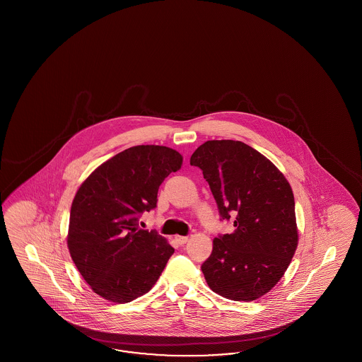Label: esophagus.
Here are the masks:
<instances>
[{"label":"esophagus","instance_id":"esophagus-1","mask_svg":"<svg viewBox=\"0 0 362 362\" xmlns=\"http://www.w3.org/2000/svg\"><path fill=\"white\" fill-rule=\"evenodd\" d=\"M175 240L180 244V245H183V244H186L187 241H188V238L187 236H175Z\"/></svg>","mask_w":362,"mask_h":362}]
</instances>
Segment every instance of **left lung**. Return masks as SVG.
<instances>
[{"instance_id": "left-lung-1", "label": "left lung", "mask_w": 362, "mask_h": 362, "mask_svg": "<svg viewBox=\"0 0 362 362\" xmlns=\"http://www.w3.org/2000/svg\"><path fill=\"white\" fill-rule=\"evenodd\" d=\"M232 233L214 239L202 265L209 288L233 301L267 295L284 276L298 244L295 197L276 165L240 141H207L192 153Z\"/></svg>"}]
</instances>
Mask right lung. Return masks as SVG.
<instances>
[{
  "instance_id": "right-lung-1",
  "label": "right lung",
  "mask_w": 362,
  "mask_h": 362,
  "mask_svg": "<svg viewBox=\"0 0 362 362\" xmlns=\"http://www.w3.org/2000/svg\"><path fill=\"white\" fill-rule=\"evenodd\" d=\"M182 163L183 156L170 147L134 146L98 165L79 186L67 248L94 293L124 304L158 281L174 248L136 221L156 207L159 186Z\"/></svg>"
}]
</instances>
